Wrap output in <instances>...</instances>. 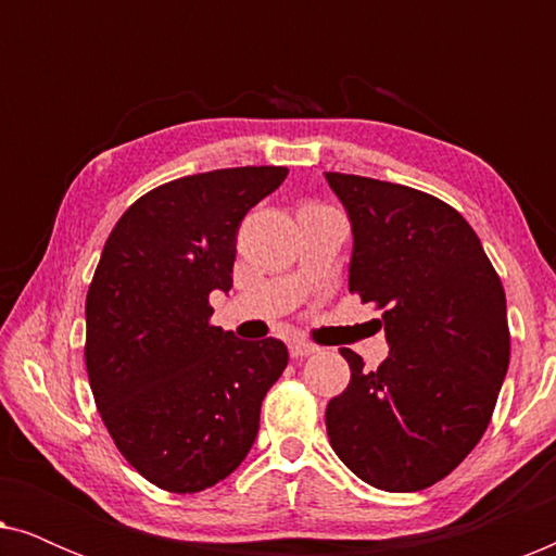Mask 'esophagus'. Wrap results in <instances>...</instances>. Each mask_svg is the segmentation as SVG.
Segmentation results:
<instances>
[{
  "label": "esophagus",
  "instance_id": "34e87169",
  "mask_svg": "<svg viewBox=\"0 0 556 556\" xmlns=\"http://www.w3.org/2000/svg\"><path fill=\"white\" fill-rule=\"evenodd\" d=\"M288 349H291V356H293L295 362L306 359V356H311V354H316V352H318V346L308 344V341H291V344H288Z\"/></svg>",
  "mask_w": 556,
  "mask_h": 556
}]
</instances>
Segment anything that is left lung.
Listing matches in <instances>:
<instances>
[{
	"instance_id": "left-lung-1",
	"label": "left lung",
	"mask_w": 556,
	"mask_h": 556,
	"mask_svg": "<svg viewBox=\"0 0 556 556\" xmlns=\"http://www.w3.org/2000/svg\"><path fill=\"white\" fill-rule=\"evenodd\" d=\"M354 248L349 291L382 308L390 356L326 407L333 453L392 493L438 483L489 428L508 369L506 293L460 212L420 189L326 172Z\"/></svg>"
}]
</instances>
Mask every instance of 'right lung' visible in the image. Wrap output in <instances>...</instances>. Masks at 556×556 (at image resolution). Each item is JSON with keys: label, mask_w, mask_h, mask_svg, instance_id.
I'll use <instances>...</instances> for the list:
<instances>
[{"label": "right lung", "mask_w": 556, "mask_h": 556, "mask_svg": "<svg viewBox=\"0 0 556 556\" xmlns=\"http://www.w3.org/2000/svg\"><path fill=\"white\" fill-rule=\"evenodd\" d=\"M286 174L174 179L136 200L103 245L86 299L90 390L121 455L164 491H204L245 460L288 364L283 341L210 324V293L232 288L242 217Z\"/></svg>", "instance_id": "add662e5"}]
</instances>
